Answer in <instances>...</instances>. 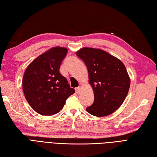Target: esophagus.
I'll use <instances>...</instances> for the list:
<instances>
[{
    "label": "esophagus",
    "instance_id": "1",
    "mask_svg": "<svg viewBox=\"0 0 157 157\" xmlns=\"http://www.w3.org/2000/svg\"><path fill=\"white\" fill-rule=\"evenodd\" d=\"M75 91H76V93L78 94L80 93V91H81V88H80V86L75 88Z\"/></svg>",
    "mask_w": 157,
    "mask_h": 157
}]
</instances>
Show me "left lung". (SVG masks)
I'll list each match as a JSON object with an SVG mask.
<instances>
[{"label":"left lung","mask_w":157,"mask_h":157,"mask_svg":"<svg viewBox=\"0 0 157 157\" xmlns=\"http://www.w3.org/2000/svg\"><path fill=\"white\" fill-rule=\"evenodd\" d=\"M76 55L85 63L94 100L86 111L93 116L105 117L120 107L130 88L129 76L124 64L102 50L85 47Z\"/></svg>","instance_id":"obj_1"}]
</instances>
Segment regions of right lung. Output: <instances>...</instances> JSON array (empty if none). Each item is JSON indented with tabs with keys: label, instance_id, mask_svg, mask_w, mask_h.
Returning a JSON list of instances; mask_svg holds the SVG:
<instances>
[{
	"label": "right lung",
	"instance_id": "add662e5",
	"mask_svg": "<svg viewBox=\"0 0 157 157\" xmlns=\"http://www.w3.org/2000/svg\"><path fill=\"white\" fill-rule=\"evenodd\" d=\"M67 48L53 47L34 60L25 72L22 89L30 106L42 115L51 116L63 108L67 99L75 93L60 66Z\"/></svg>",
	"mask_w": 157,
	"mask_h": 157
}]
</instances>
